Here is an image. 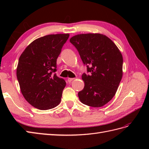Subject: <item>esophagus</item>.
<instances>
[{
    "label": "esophagus",
    "mask_w": 149,
    "mask_h": 149,
    "mask_svg": "<svg viewBox=\"0 0 149 149\" xmlns=\"http://www.w3.org/2000/svg\"><path fill=\"white\" fill-rule=\"evenodd\" d=\"M74 80V78H68V83H71L72 81Z\"/></svg>",
    "instance_id": "34e87169"
}]
</instances>
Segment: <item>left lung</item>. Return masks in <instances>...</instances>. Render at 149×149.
Returning <instances> with one entry per match:
<instances>
[{
	"label": "left lung",
	"mask_w": 149,
	"mask_h": 149,
	"mask_svg": "<svg viewBox=\"0 0 149 149\" xmlns=\"http://www.w3.org/2000/svg\"><path fill=\"white\" fill-rule=\"evenodd\" d=\"M70 42L78 50L89 73L82 75L84 87L78 93L80 101L91 107L104 106L115 96L122 79L121 52L111 40L102 34H77Z\"/></svg>",
	"instance_id": "obj_1"
}]
</instances>
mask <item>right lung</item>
I'll return each instance as SVG.
<instances>
[{"instance_id": "right-lung-1", "label": "right lung", "mask_w": 149, "mask_h": 149, "mask_svg": "<svg viewBox=\"0 0 149 149\" xmlns=\"http://www.w3.org/2000/svg\"><path fill=\"white\" fill-rule=\"evenodd\" d=\"M69 34H49L35 40L19 58L17 77L28 102L41 110L54 108L61 102L66 82L56 72V61Z\"/></svg>"}]
</instances>
